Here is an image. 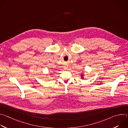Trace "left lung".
I'll use <instances>...</instances> for the list:
<instances>
[{
	"label": "left lung",
	"mask_w": 128,
	"mask_h": 128,
	"mask_svg": "<svg viewBox=\"0 0 128 128\" xmlns=\"http://www.w3.org/2000/svg\"><path fill=\"white\" fill-rule=\"evenodd\" d=\"M81 76H82V78L83 79V78H84V74H82Z\"/></svg>",
	"instance_id": "1"
}]
</instances>
